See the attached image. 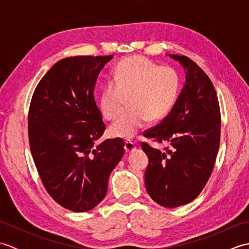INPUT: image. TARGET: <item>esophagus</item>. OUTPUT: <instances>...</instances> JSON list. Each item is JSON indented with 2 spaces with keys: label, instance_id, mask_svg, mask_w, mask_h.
Listing matches in <instances>:
<instances>
[{
  "label": "esophagus",
  "instance_id": "obj_1",
  "mask_svg": "<svg viewBox=\"0 0 249 249\" xmlns=\"http://www.w3.org/2000/svg\"><path fill=\"white\" fill-rule=\"evenodd\" d=\"M125 151L127 152V153H131V152H134L135 150H136V145H135V143L133 141H130V140H126L125 141Z\"/></svg>",
  "mask_w": 249,
  "mask_h": 249
}]
</instances>
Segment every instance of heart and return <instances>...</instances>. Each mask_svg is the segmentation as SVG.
Listing matches in <instances>:
<instances>
[{"label": "heart", "instance_id": "heart-1", "mask_svg": "<svg viewBox=\"0 0 249 249\" xmlns=\"http://www.w3.org/2000/svg\"><path fill=\"white\" fill-rule=\"evenodd\" d=\"M178 89L179 77L172 67L158 66L143 56L122 61L99 99L102 113L110 121L118 118L126 97L128 100L129 109L110 126V135L122 139L134 138L146 120L158 121L170 111Z\"/></svg>", "mask_w": 249, "mask_h": 249}]
</instances>
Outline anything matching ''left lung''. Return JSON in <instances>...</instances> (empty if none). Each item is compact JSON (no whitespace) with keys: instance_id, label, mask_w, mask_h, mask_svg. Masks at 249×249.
I'll return each mask as SVG.
<instances>
[{"instance_id":"1","label":"left lung","mask_w":249,"mask_h":249,"mask_svg":"<svg viewBox=\"0 0 249 249\" xmlns=\"http://www.w3.org/2000/svg\"><path fill=\"white\" fill-rule=\"evenodd\" d=\"M186 71V83L172 110L145 138L169 147L161 152L145 142L149 158L144 183L150 197L165 208L187 204L198 197L212 174L220 142V109L208 75L187 56L169 54Z\"/></svg>"}]
</instances>
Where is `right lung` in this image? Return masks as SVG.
<instances>
[{
    "label": "right lung",
    "instance_id": "right-lung-1",
    "mask_svg": "<svg viewBox=\"0 0 249 249\" xmlns=\"http://www.w3.org/2000/svg\"><path fill=\"white\" fill-rule=\"evenodd\" d=\"M112 57H65L32 96L28 130L36 169L52 199L72 212L102 202L110 173L125 153L121 138L96 144L106 125L94 99L95 83Z\"/></svg>",
    "mask_w": 249,
    "mask_h": 249
}]
</instances>
